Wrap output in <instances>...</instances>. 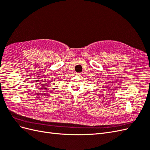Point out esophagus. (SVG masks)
<instances>
[{"instance_id": "obj_1", "label": "esophagus", "mask_w": 150, "mask_h": 150, "mask_svg": "<svg viewBox=\"0 0 150 150\" xmlns=\"http://www.w3.org/2000/svg\"><path fill=\"white\" fill-rule=\"evenodd\" d=\"M76 75L77 76H81L83 75V73H82V72H79V73H76Z\"/></svg>"}]
</instances>
